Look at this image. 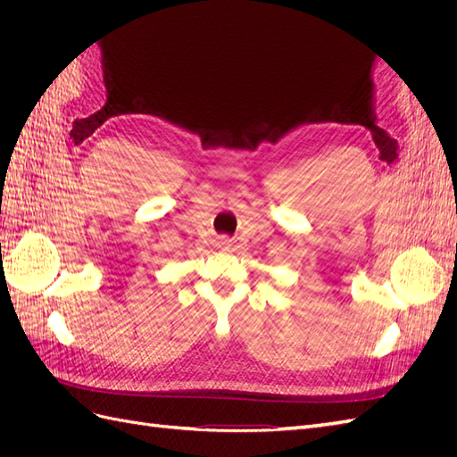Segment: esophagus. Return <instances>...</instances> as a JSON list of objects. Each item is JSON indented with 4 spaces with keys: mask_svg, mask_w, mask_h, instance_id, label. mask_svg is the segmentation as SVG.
Segmentation results:
<instances>
[{
    "mask_svg": "<svg viewBox=\"0 0 457 457\" xmlns=\"http://www.w3.org/2000/svg\"><path fill=\"white\" fill-rule=\"evenodd\" d=\"M223 244H225V242H223Z\"/></svg>",
    "mask_w": 457,
    "mask_h": 457,
    "instance_id": "1",
    "label": "esophagus"
}]
</instances>
